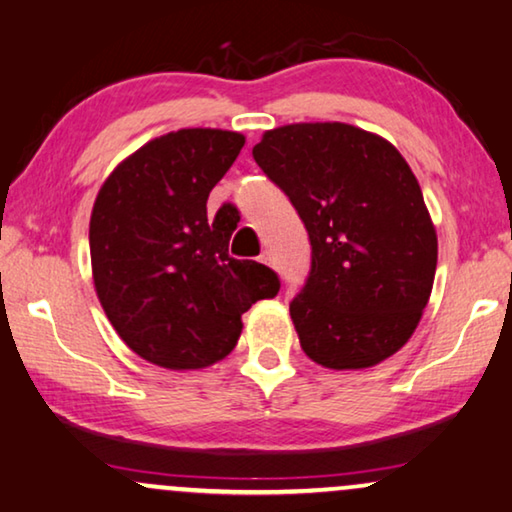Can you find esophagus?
I'll return each instance as SVG.
<instances>
[{"label":"esophagus","mask_w":512,"mask_h":512,"mask_svg":"<svg viewBox=\"0 0 512 512\" xmlns=\"http://www.w3.org/2000/svg\"><path fill=\"white\" fill-rule=\"evenodd\" d=\"M260 260L264 262V264H269V267H274V255H271L269 250H264L262 255H260Z\"/></svg>","instance_id":"obj_1"}]
</instances>
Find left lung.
<instances>
[{"label":"left lung","instance_id":"obj_1","mask_svg":"<svg viewBox=\"0 0 512 512\" xmlns=\"http://www.w3.org/2000/svg\"><path fill=\"white\" fill-rule=\"evenodd\" d=\"M311 241V271L290 302L299 344L330 370L391 358L433 290L438 236L403 154L381 135L325 121L290 124L252 147Z\"/></svg>","mask_w":512,"mask_h":512}]
</instances>
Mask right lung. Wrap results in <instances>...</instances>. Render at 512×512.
Masks as SVG:
<instances>
[{
  "label": "right lung",
  "instance_id": "obj_1",
  "mask_svg": "<svg viewBox=\"0 0 512 512\" xmlns=\"http://www.w3.org/2000/svg\"><path fill=\"white\" fill-rule=\"evenodd\" d=\"M243 145L241 133L220 128L166 133L121 161L95 196V292L128 349L166 370L229 356L243 313L281 288L264 264L229 257L241 220L224 210L231 203L208 215V196Z\"/></svg>",
  "mask_w": 512,
  "mask_h": 512
}]
</instances>
